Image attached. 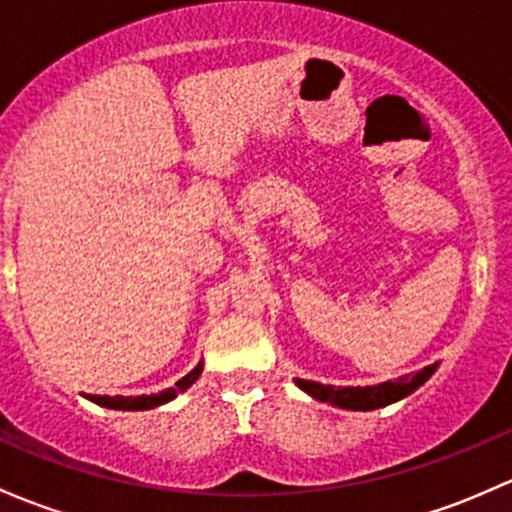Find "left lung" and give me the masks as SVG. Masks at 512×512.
I'll return each mask as SVG.
<instances>
[{"label": "left lung", "mask_w": 512, "mask_h": 512, "mask_svg": "<svg viewBox=\"0 0 512 512\" xmlns=\"http://www.w3.org/2000/svg\"><path fill=\"white\" fill-rule=\"evenodd\" d=\"M437 365L419 370L414 375H405V378L390 380L383 385H370V387H331L321 383H311V380H297V385L311 397L321 402H331V405L343 407V410H378V407L390 405V402L402 400L410 392L417 390L419 385L427 383Z\"/></svg>", "instance_id": "8db88e82"}]
</instances>
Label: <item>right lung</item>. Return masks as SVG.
<instances>
[{
    "label": "right lung",
    "mask_w": 512,
    "mask_h": 512,
    "mask_svg": "<svg viewBox=\"0 0 512 512\" xmlns=\"http://www.w3.org/2000/svg\"><path fill=\"white\" fill-rule=\"evenodd\" d=\"M201 370H203V365H196V368H193L191 373L186 375V378H181L179 383H176V387H169V390L157 392V395H139V397L93 395V397H90V400L98 402V405H102V407H110V410H152V407L164 405V402L174 400L176 392L186 390V387H191L193 383H196L198 375H201Z\"/></svg>",
    "instance_id": "1"
}]
</instances>
